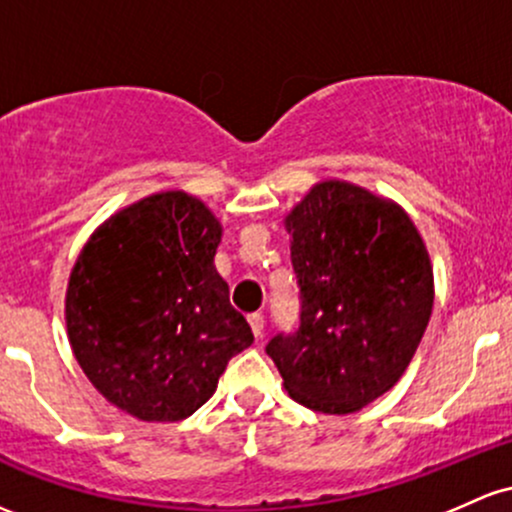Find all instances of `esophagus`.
<instances>
[{"label": "esophagus", "instance_id": "esophagus-1", "mask_svg": "<svg viewBox=\"0 0 512 512\" xmlns=\"http://www.w3.org/2000/svg\"><path fill=\"white\" fill-rule=\"evenodd\" d=\"M247 323H250L255 338H262V333H265V318H262V313H252V316H247Z\"/></svg>", "mask_w": 512, "mask_h": 512}]
</instances>
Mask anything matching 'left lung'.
<instances>
[{
	"instance_id": "obj_1",
	"label": "left lung",
	"mask_w": 512,
	"mask_h": 512,
	"mask_svg": "<svg viewBox=\"0 0 512 512\" xmlns=\"http://www.w3.org/2000/svg\"><path fill=\"white\" fill-rule=\"evenodd\" d=\"M301 325L267 345L301 406L347 415L396 386L435 301L430 252L393 199L323 179L284 216Z\"/></svg>"
}]
</instances>
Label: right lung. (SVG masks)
I'll return each mask as SVG.
<instances>
[{
	"instance_id": "1",
	"label": "right lung",
	"mask_w": 512,
	"mask_h": 512,
	"mask_svg": "<svg viewBox=\"0 0 512 512\" xmlns=\"http://www.w3.org/2000/svg\"><path fill=\"white\" fill-rule=\"evenodd\" d=\"M223 226L182 189L116 211L89 235L65 291L75 359L111 406L145 420L189 418L228 359L252 345L213 257Z\"/></svg>"
}]
</instances>
